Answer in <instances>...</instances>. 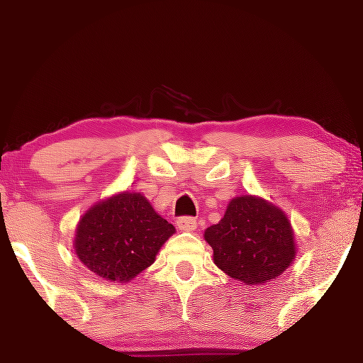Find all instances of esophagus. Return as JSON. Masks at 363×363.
<instances>
[{
    "label": "esophagus",
    "mask_w": 363,
    "mask_h": 363,
    "mask_svg": "<svg viewBox=\"0 0 363 363\" xmlns=\"http://www.w3.org/2000/svg\"><path fill=\"white\" fill-rule=\"evenodd\" d=\"M177 228L183 230V232H193L196 228V220L193 216H180L177 220Z\"/></svg>",
    "instance_id": "obj_1"
}]
</instances>
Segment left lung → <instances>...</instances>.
Listing matches in <instances>:
<instances>
[{
  "mask_svg": "<svg viewBox=\"0 0 363 363\" xmlns=\"http://www.w3.org/2000/svg\"><path fill=\"white\" fill-rule=\"evenodd\" d=\"M215 265L245 285L284 274L296 255L294 230L279 206L253 195L230 201L223 218L205 230Z\"/></svg>",
  "mask_w": 363,
  "mask_h": 363,
  "instance_id": "1",
  "label": "left lung"
}]
</instances>
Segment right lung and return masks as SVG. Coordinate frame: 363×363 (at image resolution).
I'll return each mask as SVG.
<instances>
[{
    "label": "right lung",
    "instance_id": "add662e5",
    "mask_svg": "<svg viewBox=\"0 0 363 363\" xmlns=\"http://www.w3.org/2000/svg\"><path fill=\"white\" fill-rule=\"evenodd\" d=\"M175 227L162 218L141 193L120 191L82 216L74 252L84 267L105 280H133L155 262Z\"/></svg>",
    "mask_w": 363,
    "mask_h": 363
}]
</instances>
